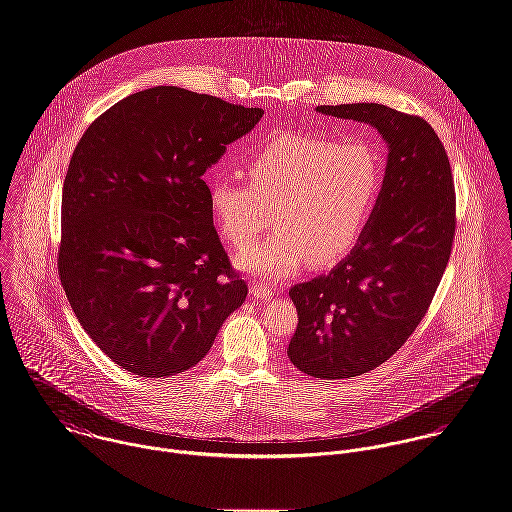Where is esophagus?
<instances>
[{
	"mask_svg": "<svg viewBox=\"0 0 512 512\" xmlns=\"http://www.w3.org/2000/svg\"><path fill=\"white\" fill-rule=\"evenodd\" d=\"M250 293H252V297H256V299L268 301V299H272L274 289H270L268 285H262V283H252V285H250Z\"/></svg>",
	"mask_w": 512,
	"mask_h": 512,
	"instance_id": "34e87169",
	"label": "esophagus"
}]
</instances>
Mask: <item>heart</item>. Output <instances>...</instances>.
I'll list each match as a JSON object with an SVG mask.
<instances>
[{"label": "heart", "mask_w": 512, "mask_h": 512, "mask_svg": "<svg viewBox=\"0 0 512 512\" xmlns=\"http://www.w3.org/2000/svg\"><path fill=\"white\" fill-rule=\"evenodd\" d=\"M248 184L217 176L207 184L221 234L247 246L275 211L279 233L236 256L260 278L293 276L344 258L364 233L381 187V162L366 142L281 135L246 162Z\"/></svg>", "instance_id": "heart-1"}]
</instances>
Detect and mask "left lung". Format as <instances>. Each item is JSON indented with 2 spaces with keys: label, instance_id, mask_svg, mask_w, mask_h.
I'll return each instance as SVG.
<instances>
[{
  "label": "left lung",
  "instance_id": "8db88e82",
  "mask_svg": "<svg viewBox=\"0 0 512 512\" xmlns=\"http://www.w3.org/2000/svg\"><path fill=\"white\" fill-rule=\"evenodd\" d=\"M317 111L370 123L387 144L383 186L352 252L326 276L289 289L299 313L291 364L342 379L389 360L422 321L450 260L456 193L448 154L424 119L381 103Z\"/></svg>",
  "mask_w": 512,
  "mask_h": 512
}]
</instances>
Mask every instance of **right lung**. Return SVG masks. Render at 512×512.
Segmentation results:
<instances>
[{
  "label": "right lung",
  "instance_id": "obj_1",
  "mask_svg": "<svg viewBox=\"0 0 512 512\" xmlns=\"http://www.w3.org/2000/svg\"><path fill=\"white\" fill-rule=\"evenodd\" d=\"M264 109L158 86L99 115L62 189L58 272L88 336L140 377L186 372L248 293L203 174Z\"/></svg>",
  "mask_w": 512,
  "mask_h": 512
}]
</instances>
